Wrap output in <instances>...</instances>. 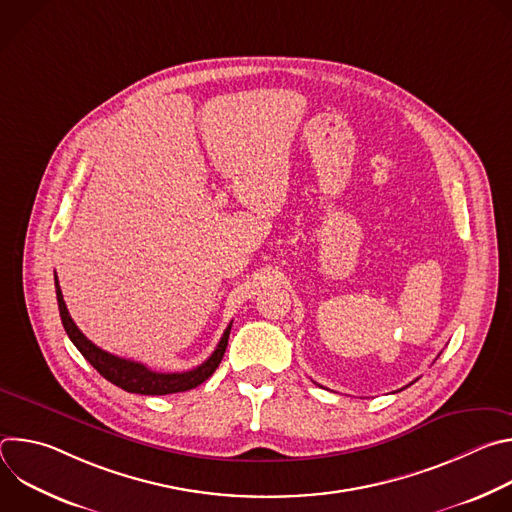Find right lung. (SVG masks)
<instances>
[{
    "label": "right lung",
    "mask_w": 512,
    "mask_h": 512,
    "mask_svg": "<svg viewBox=\"0 0 512 512\" xmlns=\"http://www.w3.org/2000/svg\"><path fill=\"white\" fill-rule=\"evenodd\" d=\"M54 285H56V300H58L60 320H62V326H64L68 338L72 340V344L79 348V352L93 364V367L97 369V373L101 377H105L109 383L121 387L127 393L172 395V393L190 391V389L202 385L216 371V367H218V364H221V360L225 356L233 322L227 326V330H225L221 342L216 344L214 352L202 364H198L196 369L186 371V373H156V371L145 367V364H141V362L115 356V354L99 348L97 344H93L77 328V324L72 322V318H70V314L66 310L62 291H60V285H58V277H54Z\"/></svg>",
    "instance_id": "add662e5"
}]
</instances>
